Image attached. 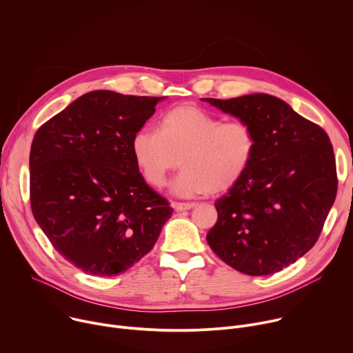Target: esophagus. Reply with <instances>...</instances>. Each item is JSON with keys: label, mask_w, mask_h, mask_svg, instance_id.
Masks as SVG:
<instances>
[{"label": "esophagus", "mask_w": 353, "mask_h": 353, "mask_svg": "<svg viewBox=\"0 0 353 353\" xmlns=\"http://www.w3.org/2000/svg\"><path fill=\"white\" fill-rule=\"evenodd\" d=\"M194 206V203L193 202H188V203H183V202H176V203H174V208H175V210H178V212H182V210H189V209H192Z\"/></svg>", "instance_id": "esophagus-1"}]
</instances>
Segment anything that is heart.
Instances as JSON below:
<instances>
[{
	"label": "heart",
	"instance_id": "heart-1",
	"mask_svg": "<svg viewBox=\"0 0 353 353\" xmlns=\"http://www.w3.org/2000/svg\"><path fill=\"white\" fill-rule=\"evenodd\" d=\"M256 147L252 126L244 121L223 122L198 105L168 110L157 132L140 129L132 139V154L144 181L154 189L165 186L181 165L171 190L181 198L221 193L236 185Z\"/></svg>",
	"mask_w": 353,
	"mask_h": 353
}]
</instances>
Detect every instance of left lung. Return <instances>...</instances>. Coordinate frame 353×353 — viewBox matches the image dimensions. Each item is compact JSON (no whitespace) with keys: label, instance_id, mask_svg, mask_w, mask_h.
Listing matches in <instances>:
<instances>
[{"label":"left lung","instance_id":"1","mask_svg":"<svg viewBox=\"0 0 353 353\" xmlns=\"http://www.w3.org/2000/svg\"><path fill=\"white\" fill-rule=\"evenodd\" d=\"M203 101L250 123L256 136L245 174L214 203L208 244L245 275L279 272L314 247L334 205L338 176L330 137L268 94Z\"/></svg>","mask_w":353,"mask_h":353}]
</instances>
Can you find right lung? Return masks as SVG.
Listing matches in <instances>:
<instances>
[{
    "label": "right lung",
    "mask_w": 353,
    "mask_h": 353,
    "mask_svg": "<svg viewBox=\"0 0 353 353\" xmlns=\"http://www.w3.org/2000/svg\"><path fill=\"white\" fill-rule=\"evenodd\" d=\"M163 98L88 92L37 129L29 155L30 209L53 248L92 276L147 255L174 209L141 176L133 134Z\"/></svg>",
    "instance_id": "right-lung-1"
}]
</instances>
